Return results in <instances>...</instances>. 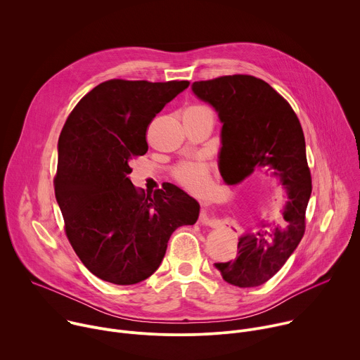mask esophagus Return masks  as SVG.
<instances>
[{
	"mask_svg": "<svg viewBox=\"0 0 360 360\" xmlns=\"http://www.w3.org/2000/svg\"><path fill=\"white\" fill-rule=\"evenodd\" d=\"M200 221H202L205 225L212 226V228L218 226V221H217L207 210H205V208H202V211H200Z\"/></svg>",
	"mask_w": 360,
	"mask_h": 360,
	"instance_id": "obj_1",
	"label": "esophagus"
}]
</instances>
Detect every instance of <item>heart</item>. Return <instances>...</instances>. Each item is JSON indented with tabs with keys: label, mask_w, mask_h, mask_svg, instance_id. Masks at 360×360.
Segmentation results:
<instances>
[{
	"label": "heart",
	"mask_w": 360,
	"mask_h": 360,
	"mask_svg": "<svg viewBox=\"0 0 360 360\" xmlns=\"http://www.w3.org/2000/svg\"><path fill=\"white\" fill-rule=\"evenodd\" d=\"M212 165L207 160L184 161L174 167L172 178L195 195L205 193L211 186Z\"/></svg>",
	"instance_id": "b5f03b06"
}]
</instances>
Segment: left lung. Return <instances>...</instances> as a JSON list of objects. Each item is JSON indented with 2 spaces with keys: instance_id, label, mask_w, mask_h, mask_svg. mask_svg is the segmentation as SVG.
Wrapping results in <instances>:
<instances>
[{
  "instance_id": "obj_1",
  "label": "left lung",
  "mask_w": 360,
  "mask_h": 360,
  "mask_svg": "<svg viewBox=\"0 0 360 360\" xmlns=\"http://www.w3.org/2000/svg\"><path fill=\"white\" fill-rule=\"evenodd\" d=\"M192 89L224 122L219 169L225 182L233 185L264 169L275 171L288 189V226L264 224L239 239L235 261L215 264L228 283L259 286L285 265L304 233L312 176L302 125L289 102L261 78L225 75L196 81Z\"/></svg>"
}]
</instances>
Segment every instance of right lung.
Returning <instances> with one entry per match:
<instances>
[{
  "instance_id": "1",
  "label": "right lung",
  "mask_w": 360,
  "mask_h": 360,
  "mask_svg": "<svg viewBox=\"0 0 360 360\" xmlns=\"http://www.w3.org/2000/svg\"><path fill=\"white\" fill-rule=\"evenodd\" d=\"M189 81L101 82L74 107L58 139L56 198L86 269L115 285L155 272L172 232L193 225L198 202L172 184L145 193L128 178L148 150L152 120Z\"/></svg>"
}]
</instances>
